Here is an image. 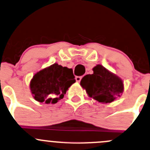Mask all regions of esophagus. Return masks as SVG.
Listing matches in <instances>:
<instances>
[{"label":"esophagus","instance_id":"obj_1","mask_svg":"<svg viewBox=\"0 0 150 150\" xmlns=\"http://www.w3.org/2000/svg\"><path fill=\"white\" fill-rule=\"evenodd\" d=\"M81 79H82V76H77L76 78H75V80H76V81L78 82V83L81 80Z\"/></svg>","mask_w":150,"mask_h":150}]
</instances>
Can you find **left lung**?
Masks as SVG:
<instances>
[{
    "label": "left lung",
    "instance_id": "8db88e82",
    "mask_svg": "<svg viewBox=\"0 0 150 150\" xmlns=\"http://www.w3.org/2000/svg\"><path fill=\"white\" fill-rule=\"evenodd\" d=\"M93 73L82 78L80 86L91 98L102 103H111L124 92V83L101 64L93 68Z\"/></svg>",
    "mask_w": 150,
    "mask_h": 150
}]
</instances>
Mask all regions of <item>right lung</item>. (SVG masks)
<instances>
[{
    "mask_svg": "<svg viewBox=\"0 0 150 150\" xmlns=\"http://www.w3.org/2000/svg\"><path fill=\"white\" fill-rule=\"evenodd\" d=\"M74 83L72 69L54 63L37 72L31 80L29 87L37 101L54 104L63 98Z\"/></svg>",
    "mask_w": 150,
    "mask_h": 150,
    "instance_id": "1",
    "label": "right lung"
}]
</instances>
